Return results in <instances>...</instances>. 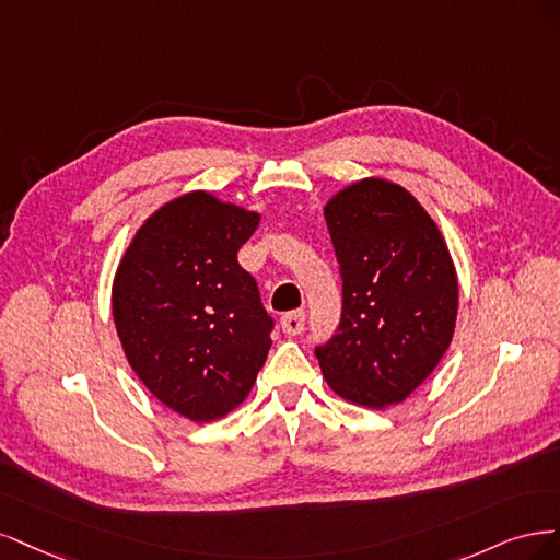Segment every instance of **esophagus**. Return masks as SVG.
<instances>
[{
	"instance_id": "obj_1",
	"label": "esophagus",
	"mask_w": 560,
	"mask_h": 560,
	"mask_svg": "<svg viewBox=\"0 0 560 560\" xmlns=\"http://www.w3.org/2000/svg\"><path fill=\"white\" fill-rule=\"evenodd\" d=\"M304 312H288L281 316V328L285 335H300L304 330Z\"/></svg>"
}]
</instances>
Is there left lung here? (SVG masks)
Returning a JSON list of instances; mask_svg holds the SVG:
<instances>
[{"mask_svg": "<svg viewBox=\"0 0 560 560\" xmlns=\"http://www.w3.org/2000/svg\"><path fill=\"white\" fill-rule=\"evenodd\" d=\"M341 277L335 335L316 347L328 386L355 405L402 402L451 345L458 279L442 234L413 197L365 178L326 205Z\"/></svg>", "mask_w": 560, "mask_h": 560, "instance_id": "8db88e82", "label": "left lung"}]
</instances>
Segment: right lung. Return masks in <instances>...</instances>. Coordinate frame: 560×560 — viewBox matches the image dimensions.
Returning <instances> with one entry per match:
<instances>
[{
  "instance_id": "add662e5",
  "label": "right lung",
  "mask_w": 560,
  "mask_h": 560,
  "mask_svg": "<svg viewBox=\"0 0 560 560\" xmlns=\"http://www.w3.org/2000/svg\"><path fill=\"white\" fill-rule=\"evenodd\" d=\"M260 215L188 192L158 209L125 250L114 320L155 398L192 421L221 419L254 386L275 318L237 250Z\"/></svg>"
}]
</instances>
